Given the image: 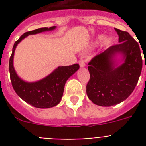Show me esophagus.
<instances>
[{"label": "esophagus", "mask_w": 146, "mask_h": 146, "mask_svg": "<svg viewBox=\"0 0 146 146\" xmlns=\"http://www.w3.org/2000/svg\"><path fill=\"white\" fill-rule=\"evenodd\" d=\"M79 64H80V67H84V66H86V63H85L84 60H80Z\"/></svg>", "instance_id": "obj_1"}]
</instances>
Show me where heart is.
<instances>
[{"instance_id": "1", "label": "heart", "mask_w": 146, "mask_h": 146, "mask_svg": "<svg viewBox=\"0 0 146 146\" xmlns=\"http://www.w3.org/2000/svg\"><path fill=\"white\" fill-rule=\"evenodd\" d=\"M102 35H99L98 37V41H101L102 39ZM112 43V39H111V38H106V39L104 40V45H106V46H108L110 44Z\"/></svg>"}]
</instances>
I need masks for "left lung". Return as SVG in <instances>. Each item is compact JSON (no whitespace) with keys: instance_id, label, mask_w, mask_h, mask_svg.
<instances>
[{"instance_id":"1","label":"left lung","mask_w":146,"mask_h":146,"mask_svg":"<svg viewBox=\"0 0 146 146\" xmlns=\"http://www.w3.org/2000/svg\"><path fill=\"white\" fill-rule=\"evenodd\" d=\"M114 29L119 44L96 55L88 66L90 80L86 86L87 96L99 106H113L127 99L135 89L143 68L138 42L129 33ZM117 54L122 56L121 64L115 58Z\"/></svg>"}]
</instances>
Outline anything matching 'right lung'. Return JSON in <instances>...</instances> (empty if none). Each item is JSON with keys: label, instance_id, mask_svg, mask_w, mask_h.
<instances>
[{"label": "right lung", "instance_id": "right-lung-1", "mask_svg": "<svg viewBox=\"0 0 146 146\" xmlns=\"http://www.w3.org/2000/svg\"><path fill=\"white\" fill-rule=\"evenodd\" d=\"M56 26L39 28L25 33L15 42L9 61V70L13 88L16 93L28 104L38 108H49L58 104L61 100L66 80L80 68L75 64L71 66H58L52 73L37 82H28L18 76L13 67V56L17 44L29 35L54 30Z\"/></svg>", "mask_w": 146, "mask_h": 146}]
</instances>
